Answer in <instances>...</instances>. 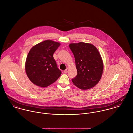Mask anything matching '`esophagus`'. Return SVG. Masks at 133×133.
<instances>
[{
	"mask_svg": "<svg viewBox=\"0 0 133 133\" xmlns=\"http://www.w3.org/2000/svg\"><path fill=\"white\" fill-rule=\"evenodd\" d=\"M68 71H69V69L67 68L65 70L63 71V72H64V73H65V74H66L67 72H68Z\"/></svg>",
	"mask_w": 133,
	"mask_h": 133,
	"instance_id": "1",
	"label": "esophagus"
}]
</instances>
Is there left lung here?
Returning a JSON list of instances; mask_svg holds the SVG:
<instances>
[{
    "mask_svg": "<svg viewBox=\"0 0 133 133\" xmlns=\"http://www.w3.org/2000/svg\"><path fill=\"white\" fill-rule=\"evenodd\" d=\"M69 47L77 71L72 83L83 90L92 88L99 81L103 72V62L98 50L93 45L83 42L70 44Z\"/></svg>",
    "mask_w": 133,
    "mask_h": 133,
    "instance_id": "1",
    "label": "left lung"
}]
</instances>
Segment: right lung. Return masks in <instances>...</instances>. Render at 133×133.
Here are the masks:
<instances>
[{"label": "right lung", "instance_id": "obj_1", "mask_svg": "<svg viewBox=\"0 0 133 133\" xmlns=\"http://www.w3.org/2000/svg\"><path fill=\"white\" fill-rule=\"evenodd\" d=\"M61 44L50 39L34 46L25 62V71L29 80L37 86L46 87L55 82L61 72L57 68L53 54Z\"/></svg>", "mask_w": 133, "mask_h": 133}]
</instances>
